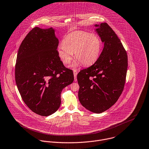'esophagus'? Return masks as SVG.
<instances>
[{
    "instance_id": "obj_1",
    "label": "esophagus",
    "mask_w": 149,
    "mask_h": 149,
    "mask_svg": "<svg viewBox=\"0 0 149 149\" xmlns=\"http://www.w3.org/2000/svg\"><path fill=\"white\" fill-rule=\"evenodd\" d=\"M73 72H74V78H75V79L76 80V78H77V74H78V72H77V70H74L73 71Z\"/></svg>"
}]
</instances>
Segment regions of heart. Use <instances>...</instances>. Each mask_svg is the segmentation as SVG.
Wrapping results in <instances>:
<instances>
[{
	"label": "heart",
	"mask_w": 149,
	"mask_h": 149,
	"mask_svg": "<svg viewBox=\"0 0 149 149\" xmlns=\"http://www.w3.org/2000/svg\"><path fill=\"white\" fill-rule=\"evenodd\" d=\"M101 49L102 41L97 35L75 31L65 36L63 44L58 47V54L65 64L71 62L74 53V57L77 59L74 66H77L79 62L84 65H89L97 60Z\"/></svg>",
	"instance_id": "heart-1"
}]
</instances>
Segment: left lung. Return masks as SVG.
I'll use <instances>...</instances> for the list:
<instances>
[{
	"label": "left lung",
	"mask_w": 149,
	"mask_h": 149,
	"mask_svg": "<svg viewBox=\"0 0 149 149\" xmlns=\"http://www.w3.org/2000/svg\"><path fill=\"white\" fill-rule=\"evenodd\" d=\"M95 26L104 47L97 61L78 74V97L87 110L101 113L117 102L124 90L128 56L120 39L106 22Z\"/></svg>",
	"instance_id": "left-lung-1"
}]
</instances>
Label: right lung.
I'll return each mask as SVG.
<instances>
[{
    "label": "right lung",
    "instance_id": "1",
    "mask_svg": "<svg viewBox=\"0 0 149 149\" xmlns=\"http://www.w3.org/2000/svg\"><path fill=\"white\" fill-rule=\"evenodd\" d=\"M58 45L53 28L35 27L24 39L17 53L15 79L18 91L28 108L41 116L58 109L62 90L74 79L72 71L60 60Z\"/></svg>",
    "mask_w": 149,
    "mask_h": 149
}]
</instances>
